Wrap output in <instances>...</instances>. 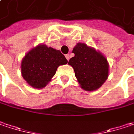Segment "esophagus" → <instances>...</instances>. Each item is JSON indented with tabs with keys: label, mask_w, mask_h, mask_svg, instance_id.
<instances>
[{
	"label": "esophagus",
	"mask_w": 134,
	"mask_h": 134,
	"mask_svg": "<svg viewBox=\"0 0 134 134\" xmlns=\"http://www.w3.org/2000/svg\"><path fill=\"white\" fill-rule=\"evenodd\" d=\"M65 58H66V59H67V60L69 61V59H70V55H69V54H66V55H65Z\"/></svg>",
	"instance_id": "obj_1"
}]
</instances>
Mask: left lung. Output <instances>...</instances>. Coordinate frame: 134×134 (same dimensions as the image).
<instances>
[{
	"instance_id": "obj_1",
	"label": "left lung",
	"mask_w": 134,
	"mask_h": 134,
	"mask_svg": "<svg viewBox=\"0 0 134 134\" xmlns=\"http://www.w3.org/2000/svg\"><path fill=\"white\" fill-rule=\"evenodd\" d=\"M69 64L75 71V77L82 89L93 91L99 88L109 76V63L103 55L84 43H78Z\"/></svg>"
}]
</instances>
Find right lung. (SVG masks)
<instances>
[{"label": "right lung", "instance_id": "1", "mask_svg": "<svg viewBox=\"0 0 134 134\" xmlns=\"http://www.w3.org/2000/svg\"><path fill=\"white\" fill-rule=\"evenodd\" d=\"M63 54L56 49L40 44L26 53L21 64L25 81L34 88H43L56 74L59 65L67 64Z\"/></svg>", "mask_w": 134, "mask_h": 134}]
</instances>
